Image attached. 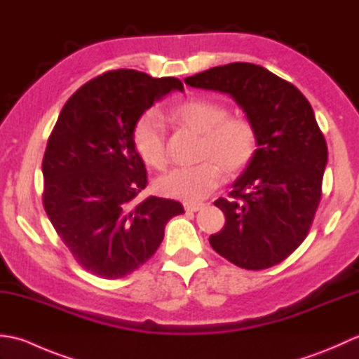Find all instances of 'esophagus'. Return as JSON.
I'll return each instance as SVG.
<instances>
[{"mask_svg":"<svg viewBox=\"0 0 359 359\" xmlns=\"http://www.w3.org/2000/svg\"><path fill=\"white\" fill-rule=\"evenodd\" d=\"M184 207H185V211H188V212H196V211L202 210V203H191V202H185V203H184Z\"/></svg>","mask_w":359,"mask_h":359,"instance_id":"esophagus-1","label":"esophagus"}]
</instances>
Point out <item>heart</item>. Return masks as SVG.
<instances>
[{"label":"heart","instance_id":"heart-1","mask_svg":"<svg viewBox=\"0 0 359 359\" xmlns=\"http://www.w3.org/2000/svg\"><path fill=\"white\" fill-rule=\"evenodd\" d=\"M171 118L202 134L199 157L194 166L174 168L156 180V189L171 199L199 202L222 182V165L230 174L245 168L256 152V131L247 118L228 117L220 103L191 98L175 106ZM133 144L144 163L160 170L166 165L165 125L156 111H147L133 128Z\"/></svg>","mask_w":359,"mask_h":359}]
</instances>
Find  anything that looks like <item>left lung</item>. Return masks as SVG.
<instances>
[{
	"label": "left lung",
	"instance_id": "obj_1",
	"mask_svg": "<svg viewBox=\"0 0 359 359\" xmlns=\"http://www.w3.org/2000/svg\"><path fill=\"white\" fill-rule=\"evenodd\" d=\"M191 88L228 94L256 131V152L234 180L215 251L247 270L288 257L306 239L321 201L327 143L311 104L292 83L253 63H230L187 77Z\"/></svg>",
	"mask_w": 359,
	"mask_h": 359
}]
</instances>
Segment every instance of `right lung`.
I'll return each mask as SVG.
<instances>
[{"label":"right lung","mask_w":359,"mask_h":359,"mask_svg":"<svg viewBox=\"0 0 359 359\" xmlns=\"http://www.w3.org/2000/svg\"><path fill=\"white\" fill-rule=\"evenodd\" d=\"M172 90L174 77L118 69L88 81L63 106L43 157V203L55 231L83 269L118 279L139 269L163 241L180 202L149 196L133 144L142 114Z\"/></svg>","instance_id":"obj_1"}]
</instances>
